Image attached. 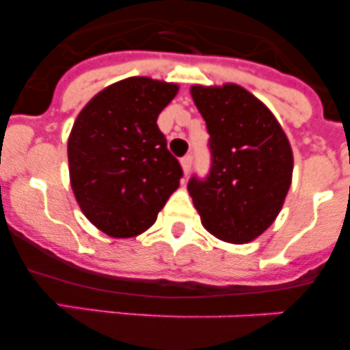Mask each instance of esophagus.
Instances as JSON below:
<instances>
[{
    "instance_id": "1",
    "label": "esophagus",
    "mask_w": 350,
    "mask_h": 350,
    "mask_svg": "<svg viewBox=\"0 0 350 350\" xmlns=\"http://www.w3.org/2000/svg\"><path fill=\"white\" fill-rule=\"evenodd\" d=\"M180 165H182V170H184V173L187 175V173L191 172V168H193V156H191V154H187V156L182 157Z\"/></svg>"
}]
</instances>
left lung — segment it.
Wrapping results in <instances>:
<instances>
[{"mask_svg": "<svg viewBox=\"0 0 350 350\" xmlns=\"http://www.w3.org/2000/svg\"><path fill=\"white\" fill-rule=\"evenodd\" d=\"M208 131L210 170L189 178L202 224L213 237L245 243L279 215L293 177V152L271 112L240 85L191 88Z\"/></svg>", "mask_w": 350, "mask_h": 350, "instance_id": "left-lung-1", "label": "left lung"}]
</instances>
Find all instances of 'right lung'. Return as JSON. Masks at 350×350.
Returning a JSON list of instances; mask_svg holds the SVG:
<instances>
[{
  "mask_svg": "<svg viewBox=\"0 0 350 350\" xmlns=\"http://www.w3.org/2000/svg\"><path fill=\"white\" fill-rule=\"evenodd\" d=\"M175 83L131 77L103 89L77 117L68 163L73 194L103 233H144L178 187L182 166L157 128Z\"/></svg>",
  "mask_w": 350,
  "mask_h": 350,
  "instance_id": "1",
  "label": "right lung"
}]
</instances>
